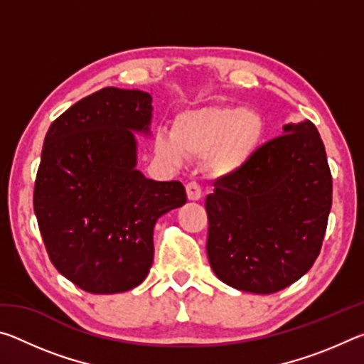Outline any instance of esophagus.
I'll return each mask as SVG.
<instances>
[{
  "label": "esophagus",
  "instance_id": "esophagus-1",
  "mask_svg": "<svg viewBox=\"0 0 364 364\" xmlns=\"http://www.w3.org/2000/svg\"><path fill=\"white\" fill-rule=\"evenodd\" d=\"M186 194L189 200H199L202 197V189L196 181H191L186 184Z\"/></svg>",
  "mask_w": 364,
  "mask_h": 364
}]
</instances>
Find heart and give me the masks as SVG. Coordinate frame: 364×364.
I'll list each match as a JSON object with an SVG mask.
<instances>
[{
  "mask_svg": "<svg viewBox=\"0 0 364 364\" xmlns=\"http://www.w3.org/2000/svg\"><path fill=\"white\" fill-rule=\"evenodd\" d=\"M263 134V117L255 110L205 106L178 115L173 133H160L156 149L171 164L183 162L186 156H207V168L217 176H228L254 159Z\"/></svg>",
  "mask_w": 364,
  "mask_h": 364,
  "instance_id": "b5f03b06",
  "label": "heart"
}]
</instances>
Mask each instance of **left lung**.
<instances>
[{
  "label": "left lung",
  "mask_w": 364,
  "mask_h": 364,
  "mask_svg": "<svg viewBox=\"0 0 364 364\" xmlns=\"http://www.w3.org/2000/svg\"><path fill=\"white\" fill-rule=\"evenodd\" d=\"M207 196L213 273L244 292L273 294L300 279L321 252L332 175L311 122L286 125Z\"/></svg>",
  "instance_id": "left-lung-1"
}]
</instances>
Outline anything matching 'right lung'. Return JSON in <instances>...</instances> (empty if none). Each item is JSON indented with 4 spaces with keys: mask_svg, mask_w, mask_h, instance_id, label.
Wrapping results in <instances>:
<instances>
[{
    "mask_svg": "<svg viewBox=\"0 0 364 364\" xmlns=\"http://www.w3.org/2000/svg\"><path fill=\"white\" fill-rule=\"evenodd\" d=\"M152 97L109 86L51 123L33 189L49 260L91 294L136 287L154 258L160 215L186 204L180 181L147 180L132 130L147 132Z\"/></svg>",
    "mask_w": 364,
    "mask_h": 364,
    "instance_id": "1",
    "label": "right lung"
}]
</instances>
